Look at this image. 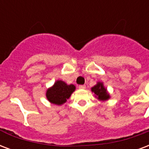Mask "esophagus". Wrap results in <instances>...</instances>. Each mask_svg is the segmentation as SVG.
<instances>
[{
	"mask_svg": "<svg viewBox=\"0 0 149 149\" xmlns=\"http://www.w3.org/2000/svg\"><path fill=\"white\" fill-rule=\"evenodd\" d=\"M79 89H85L86 88V86L85 85H79Z\"/></svg>",
	"mask_w": 149,
	"mask_h": 149,
	"instance_id": "obj_1",
	"label": "esophagus"
}]
</instances>
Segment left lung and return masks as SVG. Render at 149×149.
<instances>
[{
	"label": "left lung",
	"mask_w": 149,
	"mask_h": 149,
	"mask_svg": "<svg viewBox=\"0 0 149 149\" xmlns=\"http://www.w3.org/2000/svg\"><path fill=\"white\" fill-rule=\"evenodd\" d=\"M91 91L95 93V95L97 97V98L102 101H105L109 98V95L107 93V91L105 89L102 83H97L95 87L91 88Z\"/></svg>",
	"instance_id": "left-lung-1"
}]
</instances>
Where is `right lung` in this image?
<instances>
[{"mask_svg": "<svg viewBox=\"0 0 149 149\" xmlns=\"http://www.w3.org/2000/svg\"><path fill=\"white\" fill-rule=\"evenodd\" d=\"M74 91V85H67L62 80H58L53 87L47 90L46 96L49 102L59 105L66 102Z\"/></svg>", "mask_w": 149, "mask_h": 149, "instance_id": "obj_1", "label": "right lung"}]
</instances>
